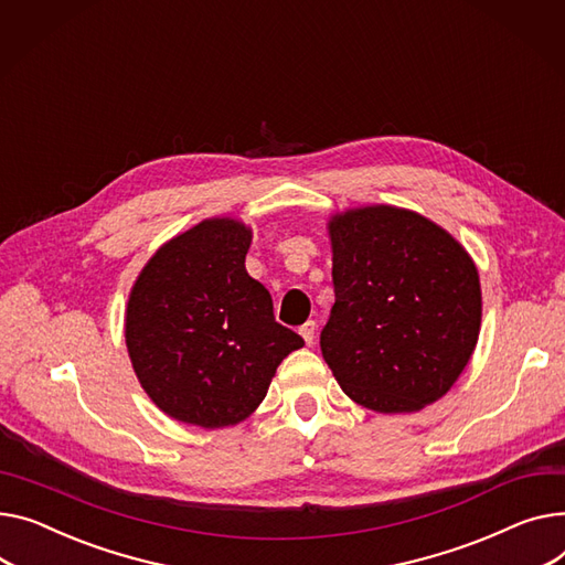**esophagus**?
<instances>
[{"instance_id": "obj_1", "label": "esophagus", "mask_w": 565, "mask_h": 565, "mask_svg": "<svg viewBox=\"0 0 565 565\" xmlns=\"http://www.w3.org/2000/svg\"><path fill=\"white\" fill-rule=\"evenodd\" d=\"M316 322L313 320H309V322H305L302 327H299V335L305 338V343L311 348L313 345V341H316Z\"/></svg>"}]
</instances>
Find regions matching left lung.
Segmentation results:
<instances>
[{"label": "left lung", "mask_w": 565, "mask_h": 565, "mask_svg": "<svg viewBox=\"0 0 565 565\" xmlns=\"http://www.w3.org/2000/svg\"><path fill=\"white\" fill-rule=\"evenodd\" d=\"M327 230L335 302L320 350L338 386L377 413L440 399L479 338L472 256L429 217L388 204L333 213Z\"/></svg>", "instance_id": "1"}]
</instances>
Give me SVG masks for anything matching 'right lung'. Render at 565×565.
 Listing matches in <instances>:
<instances>
[{
  "mask_svg": "<svg viewBox=\"0 0 565 565\" xmlns=\"http://www.w3.org/2000/svg\"><path fill=\"white\" fill-rule=\"evenodd\" d=\"M252 230L209 217L145 263L131 286L125 341L142 391L166 416L220 429L249 418L279 363L305 345L245 270Z\"/></svg>",
  "mask_w": 565,
  "mask_h": 565,
  "instance_id": "1",
  "label": "right lung"
}]
</instances>
